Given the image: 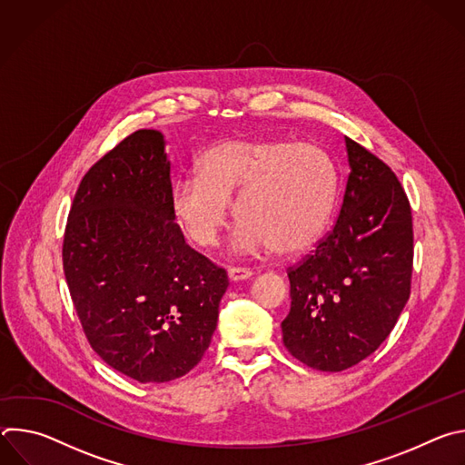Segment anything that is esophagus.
Returning a JSON list of instances; mask_svg holds the SVG:
<instances>
[{"mask_svg":"<svg viewBox=\"0 0 465 465\" xmlns=\"http://www.w3.org/2000/svg\"><path fill=\"white\" fill-rule=\"evenodd\" d=\"M253 272L250 269H244V267H230L228 269V278L232 282H242V280H248Z\"/></svg>","mask_w":465,"mask_h":465,"instance_id":"esophagus-1","label":"esophagus"}]
</instances>
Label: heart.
Segmentation results:
<instances>
[{
	"label": "heart",
	"mask_w": 465,
	"mask_h": 465,
	"mask_svg": "<svg viewBox=\"0 0 465 465\" xmlns=\"http://www.w3.org/2000/svg\"><path fill=\"white\" fill-rule=\"evenodd\" d=\"M198 174L173 183L171 210L185 237L212 248L230 221L232 250L278 253L307 248L323 232L339 193L337 163L311 142L224 140L196 162Z\"/></svg>",
	"instance_id": "heart-1"
}]
</instances>
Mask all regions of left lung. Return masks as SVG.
Listing matches in <instances>:
<instances>
[{
    "label": "left lung",
    "mask_w": 465,
    "mask_h": 465,
    "mask_svg": "<svg viewBox=\"0 0 465 465\" xmlns=\"http://www.w3.org/2000/svg\"><path fill=\"white\" fill-rule=\"evenodd\" d=\"M350 176L333 230L289 267L283 344L300 362L342 371L390 335L411 296L414 232L407 193L373 153L346 138Z\"/></svg>",
    "instance_id": "8db88e82"
}]
</instances>
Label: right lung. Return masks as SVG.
I'll use <instances>...</instances> for the list:
<instances>
[{"label":"right lung","mask_w":465,"mask_h":465,"mask_svg":"<svg viewBox=\"0 0 465 465\" xmlns=\"http://www.w3.org/2000/svg\"><path fill=\"white\" fill-rule=\"evenodd\" d=\"M162 132L142 128L81 180L62 262L84 335L140 382L191 371L212 344L228 274L193 250L171 210Z\"/></svg>","instance_id":"add662e5"}]
</instances>
